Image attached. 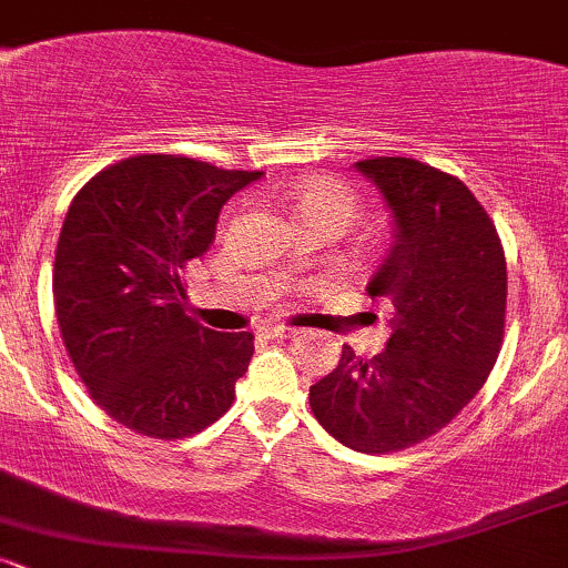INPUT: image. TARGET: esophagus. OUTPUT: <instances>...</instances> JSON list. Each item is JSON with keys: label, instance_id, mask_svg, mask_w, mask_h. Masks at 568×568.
<instances>
[{"label": "esophagus", "instance_id": "esophagus-1", "mask_svg": "<svg viewBox=\"0 0 568 568\" xmlns=\"http://www.w3.org/2000/svg\"><path fill=\"white\" fill-rule=\"evenodd\" d=\"M258 334L266 338H291V336H296L298 331L285 328V325H264V328H258Z\"/></svg>", "mask_w": 568, "mask_h": 568}]
</instances>
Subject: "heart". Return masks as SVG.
Returning <instances> with one entry per match:
<instances>
[{"label": "heart", "instance_id": "1", "mask_svg": "<svg viewBox=\"0 0 568 568\" xmlns=\"http://www.w3.org/2000/svg\"><path fill=\"white\" fill-rule=\"evenodd\" d=\"M357 194L334 179H310L296 186L293 211L298 221H321L342 232L357 216Z\"/></svg>", "mask_w": 568, "mask_h": 568}]
</instances>
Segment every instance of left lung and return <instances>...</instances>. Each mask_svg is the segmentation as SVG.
I'll return each mask as SVG.
<instances>
[{
    "mask_svg": "<svg viewBox=\"0 0 568 568\" xmlns=\"http://www.w3.org/2000/svg\"><path fill=\"white\" fill-rule=\"evenodd\" d=\"M379 189L393 243L368 280L393 306L387 347L342 361L310 387L325 433L363 454L427 440L484 387L505 334L507 266L491 219L454 175L410 158L355 162Z\"/></svg>",
    "mask_w": 568,
    "mask_h": 568,
    "instance_id": "obj_1",
    "label": "left lung"
}]
</instances>
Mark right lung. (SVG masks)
<instances>
[{"label": "right lung", "instance_id": "right-lung-1", "mask_svg": "<svg viewBox=\"0 0 568 568\" xmlns=\"http://www.w3.org/2000/svg\"><path fill=\"white\" fill-rule=\"evenodd\" d=\"M262 179L173 154H139L90 179L58 237L53 298L93 400L149 438H189L226 414L253 334H219L184 310V272L221 207Z\"/></svg>", "mask_w": 568, "mask_h": 568}]
</instances>
